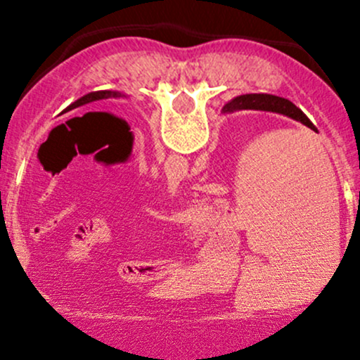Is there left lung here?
I'll list each match as a JSON object with an SVG mask.
<instances>
[{
	"instance_id": "1",
	"label": "left lung",
	"mask_w": 360,
	"mask_h": 360,
	"mask_svg": "<svg viewBox=\"0 0 360 360\" xmlns=\"http://www.w3.org/2000/svg\"><path fill=\"white\" fill-rule=\"evenodd\" d=\"M110 97H115V99H118V97H125V96H123V94H120V92H112V90H99V92H90V94H86V96L79 97V99L75 101L72 104H69V106L63 112H68V111L75 110V108H79V106H85V104L94 103V101L110 99Z\"/></svg>"
}]
</instances>
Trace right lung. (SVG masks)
Segmentation results:
<instances>
[{
	"mask_svg": "<svg viewBox=\"0 0 360 360\" xmlns=\"http://www.w3.org/2000/svg\"><path fill=\"white\" fill-rule=\"evenodd\" d=\"M240 110L278 112V115L289 116V118L296 120V122L303 123L308 129L317 132V129H315L314 123L308 120V116L304 115L300 108L294 106L291 101L284 99V97L270 96V94H245V96H238L235 97V99H231L228 104H224L223 112H233Z\"/></svg>",
	"mask_w": 360,
	"mask_h": 360,
	"instance_id": "add662e5",
	"label": "right lung"
}]
</instances>
